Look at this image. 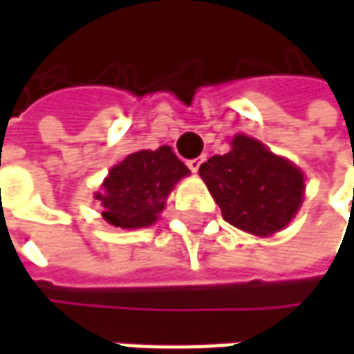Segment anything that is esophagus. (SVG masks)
Here are the masks:
<instances>
[{"mask_svg": "<svg viewBox=\"0 0 354 354\" xmlns=\"http://www.w3.org/2000/svg\"><path fill=\"white\" fill-rule=\"evenodd\" d=\"M201 163H203L201 157H197V159H189V161H187V167L193 171V173H197L198 167H201Z\"/></svg>", "mask_w": 354, "mask_h": 354, "instance_id": "esophagus-1", "label": "esophagus"}]
</instances>
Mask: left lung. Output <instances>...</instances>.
<instances>
[{"instance_id":"1","label":"left lung","mask_w":354,"mask_h":354,"mask_svg":"<svg viewBox=\"0 0 354 354\" xmlns=\"http://www.w3.org/2000/svg\"><path fill=\"white\" fill-rule=\"evenodd\" d=\"M198 175L226 223L256 236L286 228L304 203L306 183L299 167L242 133L232 138L228 153L203 163Z\"/></svg>"}]
</instances>
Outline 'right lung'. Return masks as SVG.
<instances>
[{
  "label": "right lung",
  "mask_w": 354,
  "mask_h": 354,
  "mask_svg": "<svg viewBox=\"0 0 354 354\" xmlns=\"http://www.w3.org/2000/svg\"><path fill=\"white\" fill-rule=\"evenodd\" d=\"M187 175V165L169 145H161L156 151L140 149L110 169L102 191L94 198L102 203V216L108 225L120 228L151 226L165 209V198L175 183Z\"/></svg>",
  "instance_id": "obj_1"
}]
</instances>
